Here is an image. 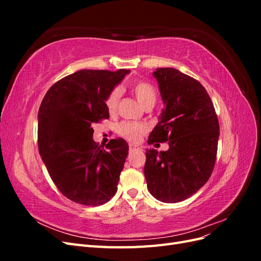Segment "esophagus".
I'll list each match as a JSON object with an SVG mask.
<instances>
[{"mask_svg":"<svg viewBox=\"0 0 261 261\" xmlns=\"http://www.w3.org/2000/svg\"><path fill=\"white\" fill-rule=\"evenodd\" d=\"M140 150V148L136 145H129V152H134V151H138Z\"/></svg>","mask_w":261,"mask_h":261,"instance_id":"obj_1","label":"esophagus"}]
</instances>
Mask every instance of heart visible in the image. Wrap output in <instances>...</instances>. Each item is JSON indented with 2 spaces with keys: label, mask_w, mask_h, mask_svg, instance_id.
I'll list each match as a JSON object with an SVG mask.
<instances>
[{
  "label": "heart",
  "mask_w": 261,
  "mask_h": 261,
  "mask_svg": "<svg viewBox=\"0 0 261 261\" xmlns=\"http://www.w3.org/2000/svg\"><path fill=\"white\" fill-rule=\"evenodd\" d=\"M130 91L136 97L140 106L145 108L147 106H153L156 100V91L154 87L144 81H136L130 85ZM121 98V90L114 88L106 100V107L110 114H114L118 107V101ZM118 133L121 134L125 139H127L133 143H137L145 135L146 127L143 124L132 123V122H123L118 126Z\"/></svg>",
  "instance_id": "obj_1"
}]
</instances>
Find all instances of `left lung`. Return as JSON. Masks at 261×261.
I'll return each instance as SVG.
<instances>
[{
  "label": "left lung",
  "mask_w": 261,
  "mask_h": 261,
  "mask_svg": "<svg viewBox=\"0 0 261 261\" xmlns=\"http://www.w3.org/2000/svg\"><path fill=\"white\" fill-rule=\"evenodd\" d=\"M165 108L148 145L169 141V150H146L145 177L155 199L185 200L207 183L215 168L220 126L211 99L195 78L171 67L156 68Z\"/></svg>",
  "instance_id": "obj_1"
}]
</instances>
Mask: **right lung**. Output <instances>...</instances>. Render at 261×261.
Returning a JSON list of instances; mask_svg holds the SVG:
<instances>
[{"instance_id":"right-lung-1","label":"right lung","mask_w":261,"mask_h":261,"mask_svg":"<svg viewBox=\"0 0 261 261\" xmlns=\"http://www.w3.org/2000/svg\"><path fill=\"white\" fill-rule=\"evenodd\" d=\"M129 69H82L55 83L38 113V147L53 183L85 206L108 202L117 191L128 154L122 138L103 147L92 139L94 123L109 118L106 100Z\"/></svg>"}]
</instances>
